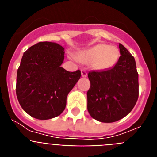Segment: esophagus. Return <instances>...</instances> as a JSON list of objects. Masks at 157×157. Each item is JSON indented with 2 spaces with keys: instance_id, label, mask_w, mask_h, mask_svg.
Returning a JSON list of instances; mask_svg holds the SVG:
<instances>
[{
  "instance_id": "esophagus-1",
  "label": "esophagus",
  "mask_w": 157,
  "mask_h": 157,
  "mask_svg": "<svg viewBox=\"0 0 157 157\" xmlns=\"http://www.w3.org/2000/svg\"><path fill=\"white\" fill-rule=\"evenodd\" d=\"M81 74H82V77H86L87 76V72H86V71H85V70H82Z\"/></svg>"
}]
</instances>
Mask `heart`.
<instances>
[{
    "label": "heart",
    "instance_id": "heart-1",
    "mask_svg": "<svg viewBox=\"0 0 157 157\" xmlns=\"http://www.w3.org/2000/svg\"><path fill=\"white\" fill-rule=\"evenodd\" d=\"M120 51L116 46L98 44L78 52L75 59L86 64H90L96 70L105 71L112 68L118 60Z\"/></svg>",
    "mask_w": 157,
    "mask_h": 157
}]
</instances>
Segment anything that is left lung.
<instances>
[{"label": "left lung", "mask_w": 157, "mask_h": 157, "mask_svg": "<svg viewBox=\"0 0 157 157\" xmlns=\"http://www.w3.org/2000/svg\"><path fill=\"white\" fill-rule=\"evenodd\" d=\"M121 56L113 67L89 72L90 88L87 91V109L94 120L113 123L134 109L138 98V73L135 59L120 44Z\"/></svg>", "instance_id": "left-lung-1"}]
</instances>
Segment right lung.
I'll return each mask as SVG.
<instances>
[{"label":"right lung","instance_id":"right-lung-1","mask_svg":"<svg viewBox=\"0 0 157 157\" xmlns=\"http://www.w3.org/2000/svg\"><path fill=\"white\" fill-rule=\"evenodd\" d=\"M64 48L41 41L23 53L17 71L16 96L22 109L37 120H49L65 109L67 97L81 77V71L61 67Z\"/></svg>","mask_w":157,"mask_h":157}]
</instances>
